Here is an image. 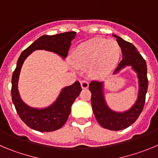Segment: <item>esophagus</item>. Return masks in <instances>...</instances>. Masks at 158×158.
<instances>
[{
  "label": "esophagus",
  "mask_w": 158,
  "mask_h": 158,
  "mask_svg": "<svg viewBox=\"0 0 158 158\" xmlns=\"http://www.w3.org/2000/svg\"><path fill=\"white\" fill-rule=\"evenodd\" d=\"M80 84L81 87H82V89H87V88L89 87V82L86 80H82L80 82Z\"/></svg>",
  "instance_id": "1"
}]
</instances>
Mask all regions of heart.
<instances>
[{
	"label": "heart",
	"mask_w": 158,
	"mask_h": 158,
	"mask_svg": "<svg viewBox=\"0 0 158 158\" xmlns=\"http://www.w3.org/2000/svg\"><path fill=\"white\" fill-rule=\"evenodd\" d=\"M120 55V48L114 40L94 37L79 44L72 58L78 67H89L91 76H103L114 68Z\"/></svg>",
	"instance_id": "heart-1"
}]
</instances>
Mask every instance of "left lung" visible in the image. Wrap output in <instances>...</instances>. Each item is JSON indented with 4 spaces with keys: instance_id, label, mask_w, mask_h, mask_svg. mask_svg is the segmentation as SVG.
<instances>
[{
    "instance_id": "obj_1",
    "label": "left lung",
    "mask_w": 158,
    "mask_h": 158,
    "mask_svg": "<svg viewBox=\"0 0 158 158\" xmlns=\"http://www.w3.org/2000/svg\"><path fill=\"white\" fill-rule=\"evenodd\" d=\"M115 36L121 48L122 60L114 70L116 75L125 68L130 66L136 73L138 79V95L133 105L125 111H115L108 107L104 97V82L93 81L89 83V89L92 94L91 103L93 111L98 123L104 129L112 131L125 129L135 122L143 109L146 94L148 87L147 64L143 57L131 43L124 40L120 36Z\"/></svg>"
}]
</instances>
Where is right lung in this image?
I'll list each match as a JSON object with an SVG mask.
<instances>
[{"label": "right lung", "instance_id": "obj_1", "mask_svg": "<svg viewBox=\"0 0 158 158\" xmlns=\"http://www.w3.org/2000/svg\"><path fill=\"white\" fill-rule=\"evenodd\" d=\"M76 36V32H67L54 36L44 35L23 51L18 59L11 79V97L20 118L32 129L39 132H52L61 129L68 120L72 104L82 89L79 81H76L71 86L62 88L55 101L48 107H30L22 100L19 92V79L23 63L36 50L53 52L65 59L72 40Z\"/></svg>", "mask_w": 158, "mask_h": 158}]
</instances>
